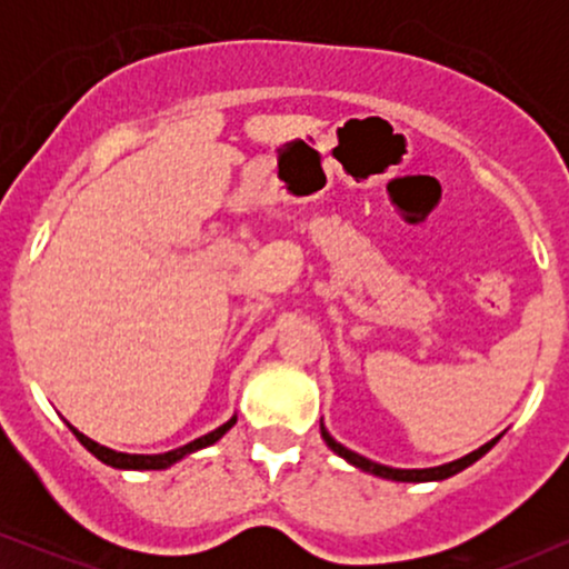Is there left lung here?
<instances>
[{"label": "left lung", "instance_id": "left-lung-1", "mask_svg": "<svg viewBox=\"0 0 569 569\" xmlns=\"http://www.w3.org/2000/svg\"><path fill=\"white\" fill-rule=\"evenodd\" d=\"M321 435H323L326 446H329L333 453L341 456V458H347V461L352 463V466H357V469H362V471H368V473H376V477H383V479H393V481H440V479H448V477H453V473L463 471L466 466H471L473 461H479V458L485 456L487 450L497 442V438L489 440L487 446H481L479 450H473V453L458 458V461H450L446 466H435V469H391V466H380L376 461H370V458H365L360 453H355V450L345 448V446H341V442H337L329 432H326L323 425H321Z\"/></svg>", "mask_w": 569, "mask_h": 569}]
</instances>
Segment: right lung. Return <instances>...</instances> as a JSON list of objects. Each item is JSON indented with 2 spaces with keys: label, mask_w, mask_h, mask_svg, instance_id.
<instances>
[{
  "label": "right lung",
  "mask_w": 569,
  "mask_h": 569,
  "mask_svg": "<svg viewBox=\"0 0 569 569\" xmlns=\"http://www.w3.org/2000/svg\"><path fill=\"white\" fill-rule=\"evenodd\" d=\"M236 425V417L230 419V422H224L222 427H217V430H212L209 435H201V438H197L193 442H189V446L183 448H176V450H168V453H158V456H131V453H119V450H111L106 446H100V442L84 438V435L80 430H74L72 425H69V430L74 432V438L82 442L84 448L90 450L92 456L98 458V461H103L108 466H113V469H134V471H142V469H168V466H173L176 461H181L183 456L193 453V450H201L207 446H212V442H217L222 438L224 432L230 430V427Z\"/></svg>",
  "instance_id": "add662e5"
}]
</instances>
